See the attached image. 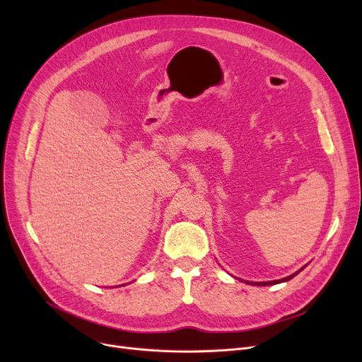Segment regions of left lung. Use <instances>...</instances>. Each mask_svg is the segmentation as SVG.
Instances as JSON below:
<instances>
[{
  "label": "left lung",
  "instance_id": "obj_1",
  "mask_svg": "<svg viewBox=\"0 0 362 362\" xmlns=\"http://www.w3.org/2000/svg\"><path fill=\"white\" fill-rule=\"evenodd\" d=\"M302 270V269H300ZM299 270V272H300ZM298 272V273H299ZM298 273H295V274H292V276H289V277H284V279H281V280H273V281H258V283H252V284H258V286H269V284H277V283H281V281H288V280H291L293 276H296Z\"/></svg>",
  "mask_w": 362,
  "mask_h": 362
}]
</instances>
